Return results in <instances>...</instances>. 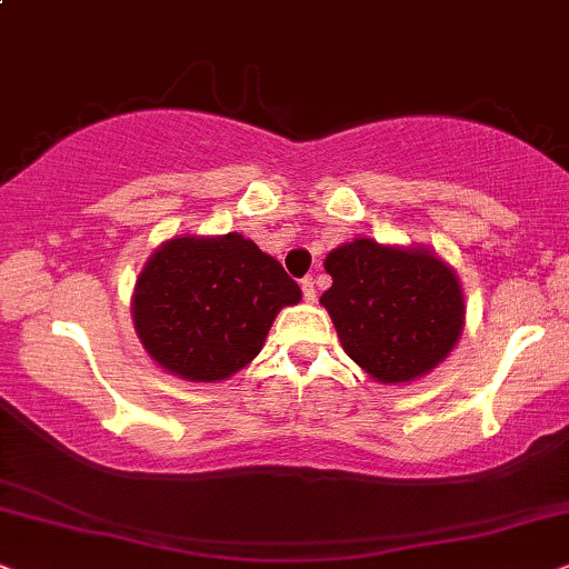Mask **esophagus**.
Wrapping results in <instances>:
<instances>
[{
    "label": "esophagus",
    "instance_id": "obj_1",
    "mask_svg": "<svg viewBox=\"0 0 569 569\" xmlns=\"http://www.w3.org/2000/svg\"><path fill=\"white\" fill-rule=\"evenodd\" d=\"M301 291H305V299L312 305L315 299H318V286H315V278L307 276L305 280H301Z\"/></svg>",
    "mask_w": 569,
    "mask_h": 569
}]
</instances>
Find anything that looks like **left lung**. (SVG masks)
<instances>
[{"mask_svg": "<svg viewBox=\"0 0 569 569\" xmlns=\"http://www.w3.org/2000/svg\"><path fill=\"white\" fill-rule=\"evenodd\" d=\"M333 286L320 305L341 347L378 383H409L438 368L465 328L457 272L436 251L355 239L330 251Z\"/></svg>", "mask_w": 569, "mask_h": 569, "instance_id": "1", "label": "left lung"}]
</instances>
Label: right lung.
<instances>
[{
	"label": "right lung",
	"instance_id": "add662e5",
	"mask_svg": "<svg viewBox=\"0 0 569 569\" xmlns=\"http://www.w3.org/2000/svg\"><path fill=\"white\" fill-rule=\"evenodd\" d=\"M299 299L297 280L241 233L176 236L143 264L131 309L162 370L214 383L247 368L276 315Z\"/></svg>",
	"mask_w": 569,
	"mask_h": 569
}]
</instances>
